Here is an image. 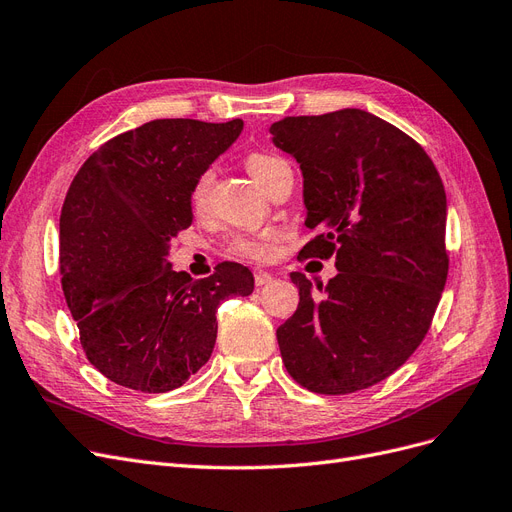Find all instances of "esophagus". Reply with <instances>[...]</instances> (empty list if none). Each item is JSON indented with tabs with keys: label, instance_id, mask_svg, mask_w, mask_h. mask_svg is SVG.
Segmentation results:
<instances>
[{
	"label": "esophagus",
	"instance_id": "obj_1",
	"mask_svg": "<svg viewBox=\"0 0 512 512\" xmlns=\"http://www.w3.org/2000/svg\"><path fill=\"white\" fill-rule=\"evenodd\" d=\"M272 280V274H268V272H263V270H255V285L257 287H263V285H268V282Z\"/></svg>",
	"mask_w": 512,
	"mask_h": 512
}]
</instances>
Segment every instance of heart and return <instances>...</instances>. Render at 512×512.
<instances>
[{"label": "heart", "instance_id": "1", "mask_svg": "<svg viewBox=\"0 0 512 512\" xmlns=\"http://www.w3.org/2000/svg\"><path fill=\"white\" fill-rule=\"evenodd\" d=\"M287 166L289 164L285 160H280L270 154H261V151H255V154L246 158V168H249V173L263 189H266L272 183V179L280 173V170ZM213 179H215L213 168H206L204 173L196 179V183L192 187L194 206L202 208L206 204L208 194H211V187H213ZM276 240H278L276 232H261L255 236H234L230 240V246H227V251L240 259L268 261L276 255Z\"/></svg>", "mask_w": 512, "mask_h": 512}]
</instances>
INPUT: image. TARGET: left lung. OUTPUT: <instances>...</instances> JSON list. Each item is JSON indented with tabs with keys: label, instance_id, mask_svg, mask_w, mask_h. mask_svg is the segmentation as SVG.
Instances as JSON below:
<instances>
[{
	"label": "left lung",
	"instance_id": "obj_1",
	"mask_svg": "<svg viewBox=\"0 0 512 512\" xmlns=\"http://www.w3.org/2000/svg\"><path fill=\"white\" fill-rule=\"evenodd\" d=\"M304 175L301 257L335 255L337 276L316 299L299 287L276 331L293 380L318 394H350L386 380L422 344L445 289L447 198L426 151L363 109L297 116L270 126ZM323 291V282L316 280Z\"/></svg>",
	"mask_w": 512,
	"mask_h": 512
}]
</instances>
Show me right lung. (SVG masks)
I'll use <instances>...</instances> for the list:
<instances>
[{
    "label": "right lung",
    "mask_w": 512,
    "mask_h": 512,
    "mask_svg": "<svg viewBox=\"0 0 512 512\" xmlns=\"http://www.w3.org/2000/svg\"><path fill=\"white\" fill-rule=\"evenodd\" d=\"M242 120H154L109 139L82 164L61 211V282L86 358L139 392L183 386L213 354L217 308L251 295L249 268L225 261L192 280L166 261L192 225L196 179Z\"/></svg>",
    "instance_id": "add662e5"
}]
</instances>
